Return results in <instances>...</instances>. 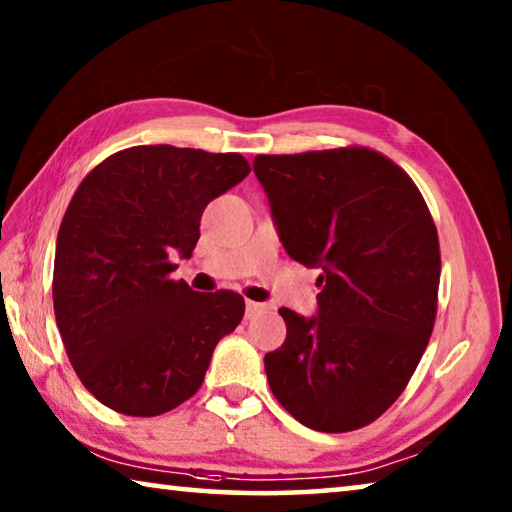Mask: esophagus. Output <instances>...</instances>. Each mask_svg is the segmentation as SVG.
I'll return each instance as SVG.
<instances>
[{
  "instance_id": "esophagus-1",
  "label": "esophagus",
  "mask_w": 512,
  "mask_h": 512,
  "mask_svg": "<svg viewBox=\"0 0 512 512\" xmlns=\"http://www.w3.org/2000/svg\"><path fill=\"white\" fill-rule=\"evenodd\" d=\"M266 309H268V307L264 305V302H255V300H248V302H246V316H248V318L262 314V311H266Z\"/></svg>"
}]
</instances>
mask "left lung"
Instances as JSON below:
<instances>
[{"instance_id": "obj_1", "label": "left lung", "mask_w": 512, "mask_h": 512, "mask_svg": "<svg viewBox=\"0 0 512 512\" xmlns=\"http://www.w3.org/2000/svg\"><path fill=\"white\" fill-rule=\"evenodd\" d=\"M255 176L289 257L318 275V316L287 307L264 368L275 400L309 429L375 422L409 384L438 309L440 246L409 173L363 146L257 155Z\"/></svg>"}]
</instances>
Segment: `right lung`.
<instances>
[{"label":"right lung","mask_w":512,"mask_h":512,"mask_svg":"<svg viewBox=\"0 0 512 512\" xmlns=\"http://www.w3.org/2000/svg\"><path fill=\"white\" fill-rule=\"evenodd\" d=\"M250 173L239 153L131 146L97 164L56 241L54 311L67 357L108 409L153 418L201 388L212 352L244 318L235 291L171 280L212 198Z\"/></svg>","instance_id":"add662e5"}]
</instances>
